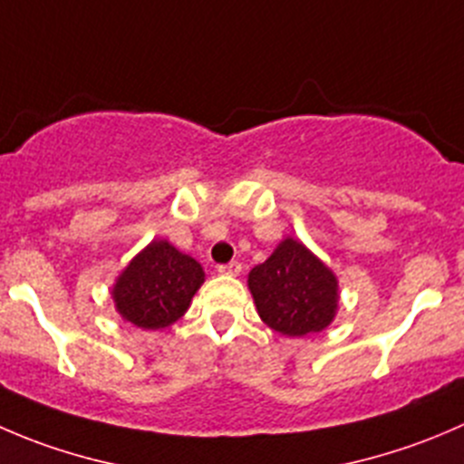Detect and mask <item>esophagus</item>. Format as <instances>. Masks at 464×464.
<instances>
[{
  "label": "esophagus",
  "instance_id": "1",
  "mask_svg": "<svg viewBox=\"0 0 464 464\" xmlns=\"http://www.w3.org/2000/svg\"><path fill=\"white\" fill-rule=\"evenodd\" d=\"M218 272L227 274V276H237V274L242 272V265L237 263V260H233V263H228V265H219Z\"/></svg>",
  "mask_w": 464,
  "mask_h": 464
}]
</instances>
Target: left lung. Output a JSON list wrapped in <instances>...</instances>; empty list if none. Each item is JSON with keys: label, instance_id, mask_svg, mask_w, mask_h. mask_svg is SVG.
<instances>
[{"label": "left lung", "instance_id": "1", "mask_svg": "<svg viewBox=\"0 0 464 464\" xmlns=\"http://www.w3.org/2000/svg\"><path fill=\"white\" fill-rule=\"evenodd\" d=\"M260 319L272 331L304 337L331 326L340 305L337 276L304 242L283 237L246 276Z\"/></svg>", "mask_w": 464, "mask_h": 464}]
</instances>
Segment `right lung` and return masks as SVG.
<instances>
[{"mask_svg":"<svg viewBox=\"0 0 464 464\" xmlns=\"http://www.w3.org/2000/svg\"><path fill=\"white\" fill-rule=\"evenodd\" d=\"M204 278V267L192 256L156 237L115 278L112 304L124 322L159 331L186 314Z\"/></svg>","mask_w":464,"mask_h":464,"instance_id":"add662e5","label":"right lung"}]
</instances>
